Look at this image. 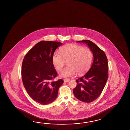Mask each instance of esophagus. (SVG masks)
I'll list each match as a JSON object with an SVG mask.
<instances>
[{
  "instance_id": "esophagus-1",
  "label": "esophagus",
  "mask_w": 130,
  "mask_h": 130,
  "mask_svg": "<svg viewBox=\"0 0 130 130\" xmlns=\"http://www.w3.org/2000/svg\"><path fill=\"white\" fill-rule=\"evenodd\" d=\"M70 81V80L69 79H64V82L65 83H68Z\"/></svg>"
}]
</instances>
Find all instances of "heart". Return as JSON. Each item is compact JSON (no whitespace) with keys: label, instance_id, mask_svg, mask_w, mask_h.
<instances>
[{"label":"heart","instance_id":"b5f03b06","mask_svg":"<svg viewBox=\"0 0 130 130\" xmlns=\"http://www.w3.org/2000/svg\"><path fill=\"white\" fill-rule=\"evenodd\" d=\"M93 60L92 52L89 48L74 44H68L62 46L60 53L55 52L52 56V62L56 70L60 71L68 61V66L60 73L62 78L71 77L76 74H84L90 69Z\"/></svg>","mask_w":130,"mask_h":130}]
</instances>
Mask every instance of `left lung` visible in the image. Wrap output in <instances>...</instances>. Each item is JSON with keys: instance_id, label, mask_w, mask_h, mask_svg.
I'll return each instance as SVG.
<instances>
[{"instance_id": "8db88e82", "label": "left lung", "mask_w": 130, "mask_h": 130, "mask_svg": "<svg viewBox=\"0 0 130 130\" xmlns=\"http://www.w3.org/2000/svg\"><path fill=\"white\" fill-rule=\"evenodd\" d=\"M88 45L92 52L93 61L90 70L76 80L73 93L80 101L90 103L100 95L108 79V60L104 52L90 40L77 41Z\"/></svg>"}]
</instances>
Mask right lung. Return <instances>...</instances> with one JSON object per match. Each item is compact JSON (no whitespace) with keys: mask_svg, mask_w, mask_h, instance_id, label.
<instances>
[{"mask_svg":"<svg viewBox=\"0 0 130 130\" xmlns=\"http://www.w3.org/2000/svg\"><path fill=\"white\" fill-rule=\"evenodd\" d=\"M62 43L41 41L30 49L23 59L21 75L29 96L39 104L46 105L56 99L62 79L53 80L57 75L52 62L55 50Z\"/></svg>","mask_w":130,"mask_h":130,"instance_id":"1","label":"right lung"}]
</instances>
